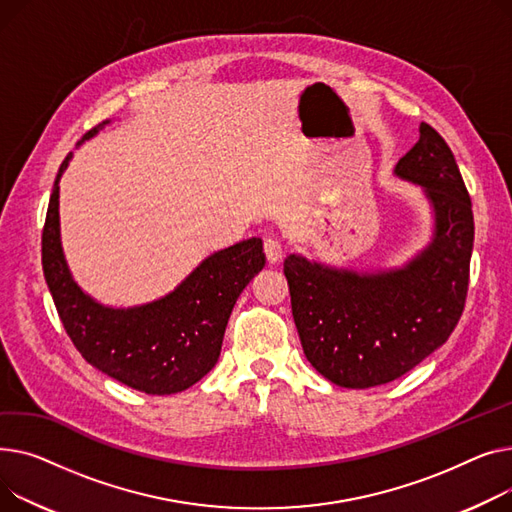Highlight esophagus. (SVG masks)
Returning a JSON list of instances; mask_svg holds the SVG:
<instances>
[{"label":"esophagus","mask_w":512,"mask_h":512,"mask_svg":"<svg viewBox=\"0 0 512 512\" xmlns=\"http://www.w3.org/2000/svg\"><path fill=\"white\" fill-rule=\"evenodd\" d=\"M264 254H266V258H268L270 264L279 262V260L283 258V246H281V242H277L275 237H266V239H264Z\"/></svg>","instance_id":"esophagus-1"}]
</instances>
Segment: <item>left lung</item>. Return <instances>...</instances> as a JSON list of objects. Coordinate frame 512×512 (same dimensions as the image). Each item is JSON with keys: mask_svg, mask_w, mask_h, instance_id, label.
Returning a JSON list of instances; mask_svg holds the SVG:
<instances>
[{"mask_svg": "<svg viewBox=\"0 0 512 512\" xmlns=\"http://www.w3.org/2000/svg\"><path fill=\"white\" fill-rule=\"evenodd\" d=\"M430 202V244L403 266L337 268L289 254L283 270L308 362L343 388L393 382L446 343L467 297L473 213L453 150L428 124L395 165Z\"/></svg>", "mask_w": 512, "mask_h": 512, "instance_id": "1", "label": "left lung"}]
</instances>
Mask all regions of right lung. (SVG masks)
Wrapping results in <instances>:
<instances>
[{"label": "right lung", "mask_w": 512, "mask_h": 512, "mask_svg": "<svg viewBox=\"0 0 512 512\" xmlns=\"http://www.w3.org/2000/svg\"><path fill=\"white\" fill-rule=\"evenodd\" d=\"M109 119L82 136L90 140ZM57 171L43 227V273L59 318L90 366L146 395H173L215 368L239 293L264 268L262 239L250 237L206 256L167 295L132 308L97 302L74 281L59 233Z\"/></svg>", "instance_id": "obj_1"}]
</instances>
